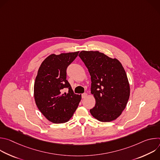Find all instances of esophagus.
Instances as JSON below:
<instances>
[{"label":"esophagus","mask_w":160,"mask_h":160,"mask_svg":"<svg viewBox=\"0 0 160 160\" xmlns=\"http://www.w3.org/2000/svg\"><path fill=\"white\" fill-rule=\"evenodd\" d=\"M87 96V93H83V94H82V99H85Z\"/></svg>","instance_id":"esophagus-1"}]
</instances>
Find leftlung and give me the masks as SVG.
Listing matches in <instances>:
<instances>
[{
  "label": "left lung",
  "mask_w": 160,
  "mask_h": 160,
  "mask_svg": "<svg viewBox=\"0 0 160 160\" xmlns=\"http://www.w3.org/2000/svg\"><path fill=\"white\" fill-rule=\"evenodd\" d=\"M78 56L91 77V93L96 99L90 112L100 122L116 120L126 107L130 85L121 62L99 51H81Z\"/></svg>",
  "instance_id": "left-lung-1"
}]
</instances>
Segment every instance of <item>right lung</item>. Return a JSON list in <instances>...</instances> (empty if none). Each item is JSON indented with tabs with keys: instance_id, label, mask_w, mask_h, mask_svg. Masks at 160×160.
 Wrapping results in <instances>:
<instances>
[{
	"instance_id": "right-lung-1",
	"label": "right lung",
	"mask_w": 160,
	"mask_h": 160,
	"mask_svg": "<svg viewBox=\"0 0 160 160\" xmlns=\"http://www.w3.org/2000/svg\"><path fill=\"white\" fill-rule=\"evenodd\" d=\"M79 52L51 54L41 64L34 84V98L40 111L49 121L62 123L76 111L81 96L75 94L66 80V69ZM66 88L68 92L64 93Z\"/></svg>"
}]
</instances>
